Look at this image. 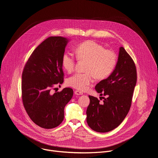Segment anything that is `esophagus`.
Returning a JSON list of instances; mask_svg holds the SVG:
<instances>
[{
	"label": "esophagus",
	"instance_id": "34e87169",
	"mask_svg": "<svg viewBox=\"0 0 158 158\" xmlns=\"http://www.w3.org/2000/svg\"><path fill=\"white\" fill-rule=\"evenodd\" d=\"M74 93H75V94H76V95H82V94H83L82 92H81V91H78V90L75 91H74Z\"/></svg>",
	"mask_w": 158,
	"mask_h": 158
}]
</instances>
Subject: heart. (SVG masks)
Instances as JSON below:
<instances>
[{
    "instance_id": "heart-1",
    "label": "heart",
    "mask_w": 158,
    "mask_h": 158,
    "mask_svg": "<svg viewBox=\"0 0 158 158\" xmlns=\"http://www.w3.org/2000/svg\"><path fill=\"white\" fill-rule=\"evenodd\" d=\"M76 54L80 60L87 61L85 73H77L67 80L69 86L78 90H86L93 82L94 77L102 80L108 77L117 63V57L111 50L105 48L94 41H85L76 48ZM76 60L70 53L66 52L62 56V66L68 73L75 69Z\"/></svg>"
}]
</instances>
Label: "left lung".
<instances>
[{
  "label": "left lung",
  "mask_w": 158,
  "mask_h": 158,
  "mask_svg": "<svg viewBox=\"0 0 158 158\" xmlns=\"http://www.w3.org/2000/svg\"><path fill=\"white\" fill-rule=\"evenodd\" d=\"M137 82L135 63L123 47H120L118 61L113 73L96 84V91L106 96L103 102L89 96L86 121L92 130L107 132L117 128L130 110ZM101 98V97H100Z\"/></svg>",
  "instance_id": "obj_1"
}]
</instances>
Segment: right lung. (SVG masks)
Segmentation results:
<instances>
[{"label":"right lung","instance_id":"right-lung-1","mask_svg":"<svg viewBox=\"0 0 158 158\" xmlns=\"http://www.w3.org/2000/svg\"><path fill=\"white\" fill-rule=\"evenodd\" d=\"M69 40L50 36L33 52L22 74V99L31 120L39 127L50 129L59 126L64 118V108L73 90L65 88L52 94L55 85L64 82L62 56Z\"/></svg>","mask_w":158,"mask_h":158}]
</instances>
